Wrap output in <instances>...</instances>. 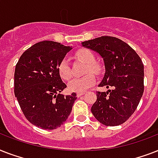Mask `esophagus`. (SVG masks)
Masks as SVG:
<instances>
[{"label":"esophagus","mask_w":158,"mask_h":158,"mask_svg":"<svg viewBox=\"0 0 158 158\" xmlns=\"http://www.w3.org/2000/svg\"><path fill=\"white\" fill-rule=\"evenodd\" d=\"M84 94H85V93H84V92H81V93H77L76 96L78 97V98H79V97L82 96V95H84Z\"/></svg>","instance_id":"esophagus-1"}]
</instances>
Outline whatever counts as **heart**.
<instances>
[{
  "instance_id": "heart-1",
  "label": "heart",
  "mask_w": 158,
  "mask_h": 158,
  "mask_svg": "<svg viewBox=\"0 0 158 158\" xmlns=\"http://www.w3.org/2000/svg\"><path fill=\"white\" fill-rule=\"evenodd\" d=\"M75 56L85 63L84 73L86 74L81 78L72 79L68 84V89L71 92L81 93L90 88L92 85H94L96 81V78L92 73L96 74H100L102 71V66L98 62L94 60L95 57H94V53L89 49H87V48L79 49L75 52ZM57 70H58L60 77L63 80L67 81L72 77L71 69L69 67V62L65 59L62 60L60 62L57 66ZM90 72H91V73H90Z\"/></svg>"
}]
</instances>
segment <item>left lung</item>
Listing matches in <instances>:
<instances>
[{
    "mask_svg": "<svg viewBox=\"0 0 158 158\" xmlns=\"http://www.w3.org/2000/svg\"><path fill=\"white\" fill-rule=\"evenodd\" d=\"M82 44L103 58L106 72L99 87L112 89L97 92L92 113L106 126L121 125L134 114L143 94L142 60L130 46L115 37L102 36Z\"/></svg>",
    "mask_w": 158,
    "mask_h": 158,
    "instance_id": "1",
    "label": "left lung"
}]
</instances>
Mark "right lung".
<instances>
[{
    "label": "right lung",
    "mask_w": 158,
    "mask_h": 158,
    "mask_svg": "<svg viewBox=\"0 0 158 158\" xmlns=\"http://www.w3.org/2000/svg\"><path fill=\"white\" fill-rule=\"evenodd\" d=\"M71 48L52 41L34 44L24 52L15 70V95L26 119L43 130L63 125L76 94H60L66 85L57 66Z\"/></svg>",
    "instance_id": "obj_1"
}]
</instances>
